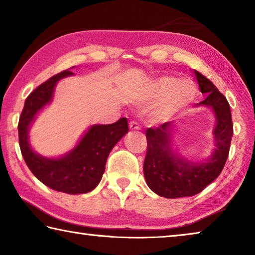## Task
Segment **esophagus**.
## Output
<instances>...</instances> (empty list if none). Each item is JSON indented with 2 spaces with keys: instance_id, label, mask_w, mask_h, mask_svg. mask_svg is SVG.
<instances>
[{
  "instance_id": "34e87169",
  "label": "esophagus",
  "mask_w": 255,
  "mask_h": 255,
  "mask_svg": "<svg viewBox=\"0 0 255 255\" xmlns=\"http://www.w3.org/2000/svg\"><path fill=\"white\" fill-rule=\"evenodd\" d=\"M129 128L133 129V130H138V129H139V125H138L136 122H130L129 123Z\"/></svg>"
}]
</instances>
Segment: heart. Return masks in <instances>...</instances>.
<instances>
[{
	"instance_id": "obj_1",
	"label": "heart",
	"mask_w": 255,
	"mask_h": 255,
	"mask_svg": "<svg viewBox=\"0 0 255 255\" xmlns=\"http://www.w3.org/2000/svg\"><path fill=\"white\" fill-rule=\"evenodd\" d=\"M197 89L192 82L166 76L154 85L153 96L163 98L161 106L155 111V118L165 119L193 100Z\"/></svg>"
}]
</instances>
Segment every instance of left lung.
<instances>
[{"instance_id": "obj_1", "label": "left lung", "mask_w": 255, "mask_h": 255, "mask_svg": "<svg viewBox=\"0 0 255 255\" xmlns=\"http://www.w3.org/2000/svg\"><path fill=\"white\" fill-rule=\"evenodd\" d=\"M195 74L201 93L207 94L205 100L198 105L213 108L217 119L214 131L216 148L207 162L190 163L172 153L170 123L148 128L144 175L149 189L164 198L191 197L201 192L221 174L230 153L233 137L230 103L209 79L198 71Z\"/></svg>"}]
</instances>
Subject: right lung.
<instances>
[{
	"label": "right lung",
	"mask_w": 255,
	"mask_h": 255,
	"mask_svg": "<svg viewBox=\"0 0 255 255\" xmlns=\"http://www.w3.org/2000/svg\"><path fill=\"white\" fill-rule=\"evenodd\" d=\"M72 74L71 71L60 72L29 94L21 112L18 131L21 154L32 174L50 189L77 195L92 191L100 182L108 155L128 131V124L127 118H122L111 125L92 126L76 147L62 158H45L34 153L28 143L30 124L37 112L51 100L56 83Z\"/></svg>",
	"instance_id": "1"
}]
</instances>
